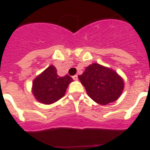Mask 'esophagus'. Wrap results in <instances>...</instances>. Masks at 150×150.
Here are the masks:
<instances>
[{"instance_id": "1", "label": "esophagus", "mask_w": 150, "mask_h": 150, "mask_svg": "<svg viewBox=\"0 0 150 150\" xmlns=\"http://www.w3.org/2000/svg\"><path fill=\"white\" fill-rule=\"evenodd\" d=\"M72 79H74V80H78V75H73V76H72Z\"/></svg>"}]
</instances>
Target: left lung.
<instances>
[{
	"mask_svg": "<svg viewBox=\"0 0 150 150\" xmlns=\"http://www.w3.org/2000/svg\"><path fill=\"white\" fill-rule=\"evenodd\" d=\"M79 79L89 97L99 104L114 102L123 91V79L114 71L99 64L88 66Z\"/></svg>",
	"mask_w": 150,
	"mask_h": 150,
	"instance_id": "left-lung-1",
	"label": "left lung"
}]
</instances>
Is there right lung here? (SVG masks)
Wrapping results in <instances>:
<instances>
[{
	"label": "right lung",
	"mask_w": 150,
	"mask_h": 150,
	"mask_svg": "<svg viewBox=\"0 0 150 150\" xmlns=\"http://www.w3.org/2000/svg\"><path fill=\"white\" fill-rule=\"evenodd\" d=\"M71 82L72 78L69 75L60 77L57 74L55 67L49 66L34 79L33 93L38 101L50 104L63 97L67 87Z\"/></svg>",
	"instance_id": "1"
}]
</instances>
